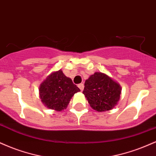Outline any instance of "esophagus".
I'll return each instance as SVG.
<instances>
[{
  "label": "esophagus",
  "mask_w": 156,
  "mask_h": 156,
  "mask_svg": "<svg viewBox=\"0 0 156 156\" xmlns=\"http://www.w3.org/2000/svg\"><path fill=\"white\" fill-rule=\"evenodd\" d=\"M78 88L80 89V90L81 91V92H82V91L83 90V87H84V86H83V83H80V84H78Z\"/></svg>",
  "instance_id": "obj_1"
}]
</instances>
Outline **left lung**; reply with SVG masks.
Here are the masks:
<instances>
[{"instance_id":"8db88e82","label":"left lung","mask_w":156,"mask_h":156,"mask_svg":"<svg viewBox=\"0 0 156 156\" xmlns=\"http://www.w3.org/2000/svg\"><path fill=\"white\" fill-rule=\"evenodd\" d=\"M84 86L83 94L96 112L112 110L120 99L121 86L105 73H94L86 80Z\"/></svg>"}]
</instances>
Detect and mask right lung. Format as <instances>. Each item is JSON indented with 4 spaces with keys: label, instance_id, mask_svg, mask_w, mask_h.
<instances>
[{
    "label": "right lung",
    "instance_id": "add662e5",
    "mask_svg": "<svg viewBox=\"0 0 156 156\" xmlns=\"http://www.w3.org/2000/svg\"><path fill=\"white\" fill-rule=\"evenodd\" d=\"M80 89L62 69L52 72L39 86V98L48 108L62 112L67 108L71 98Z\"/></svg>",
    "mask_w": 156,
    "mask_h": 156
}]
</instances>
